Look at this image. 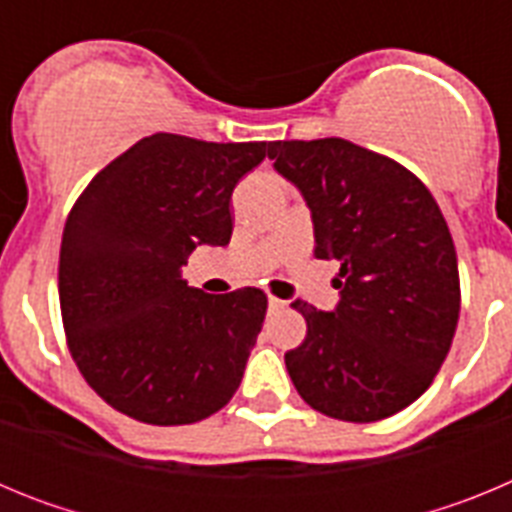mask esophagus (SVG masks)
<instances>
[{
  "mask_svg": "<svg viewBox=\"0 0 512 512\" xmlns=\"http://www.w3.org/2000/svg\"><path fill=\"white\" fill-rule=\"evenodd\" d=\"M287 307V302L279 300V297H269V310H284Z\"/></svg>",
  "mask_w": 512,
  "mask_h": 512,
  "instance_id": "34e87169",
  "label": "esophagus"
}]
</instances>
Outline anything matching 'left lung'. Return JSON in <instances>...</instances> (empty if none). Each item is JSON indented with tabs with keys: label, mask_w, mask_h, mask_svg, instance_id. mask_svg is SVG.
<instances>
[{
	"label": "left lung",
	"mask_w": 512,
	"mask_h": 512,
	"mask_svg": "<svg viewBox=\"0 0 512 512\" xmlns=\"http://www.w3.org/2000/svg\"><path fill=\"white\" fill-rule=\"evenodd\" d=\"M269 158L310 207L315 256L341 266L336 310L295 302L307 336L284 354L289 377L328 418H390L431 387L454 341L449 225L418 176L351 140H274Z\"/></svg>",
	"instance_id": "left-lung-1"
}]
</instances>
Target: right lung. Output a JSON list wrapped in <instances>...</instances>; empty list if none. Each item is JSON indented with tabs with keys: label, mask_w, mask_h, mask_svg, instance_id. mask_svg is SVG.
Here are the masks:
<instances>
[{
	"label": "right lung",
	"mask_w": 512,
	"mask_h": 512,
	"mask_svg": "<svg viewBox=\"0 0 512 512\" xmlns=\"http://www.w3.org/2000/svg\"><path fill=\"white\" fill-rule=\"evenodd\" d=\"M266 148L148 135L104 166L69 212L58 261L66 341L89 387L120 413L187 425L238 390L266 295H205L182 266L197 246H228L233 189Z\"/></svg>",
	"instance_id": "add662e5"
}]
</instances>
